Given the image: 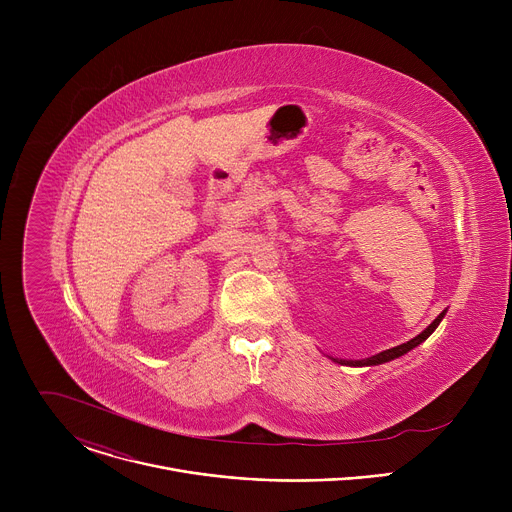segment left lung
<instances>
[{
    "instance_id": "1",
    "label": "left lung",
    "mask_w": 512,
    "mask_h": 512,
    "mask_svg": "<svg viewBox=\"0 0 512 512\" xmlns=\"http://www.w3.org/2000/svg\"><path fill=\"white\" fill-rule=\"evenodd\" d=\"M444 316H446V310L437 316L421 334H417L415 338H411L409 342H403V344H399V346H395V348H389V350H383V352H379V354H375V356H369V358H362V360H344V358H332L334 362H338V364H348V367H373V364H383V362H389V360H393V358H399V356H403V354H407L409 350H413L415 346H419L423 340H427L429 338V334L440 326V322L444 320Z\"/></svg>"
}]
</instances>
